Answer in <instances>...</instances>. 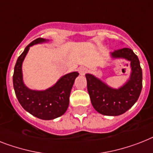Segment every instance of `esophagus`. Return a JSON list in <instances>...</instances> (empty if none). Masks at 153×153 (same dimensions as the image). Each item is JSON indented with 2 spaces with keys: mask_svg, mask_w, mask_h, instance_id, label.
I'll use <instances>...</instances> for the list:
<instances>
[{
  "mask_svg": "<svg viewBox=\"0 0 153 153\" xmlns=\"http://www.w3.org/2000/svg\"><path fill=\"white\" fill-rule=\"evenodd\" d=\"M88 69L86 68H84V67H81L79 68V73H80L81 75H85V73H87Z\"/></svg>",
  "mask_w": 153,
  "mask_h": 153,
  "instance_id": "1",
  "label": "esophagus"
}]
</instances>
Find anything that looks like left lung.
Instances as JSON below:
<instances>
[{"mask_svg":"<svg viewBox=\"0 0 153 153\" xmlns=\"http://www.w3.org/2000/svg\"><path fill=\"white\" fill-rule=\"evenodd\" d=\"M110 56L112 59H125L130 62V75L125 84L114 89L91 74H85V78L94 109L104 115L117 116L128 111L138 99L142 88V70L138 57L130 48L115 50Z\"/></svg>","mask_w":153,"mask_h":153,"instance_id":"obj_1","label":"left lung"}]
</instances>
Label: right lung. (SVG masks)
<instances>
[{
  "mask_svg": "<svg viewBox=\"0 0 153 153\" xmlns=\"http://www.w3.org/2000/svg\"><path fill=\"white\" fill-rule=\"evenodd\" d=\"M48 42V39L38 38L30 43L19 56L13 74V86L19 102L27 111L44 120H54L64 115L69 105V97L74 80L79 76L78 71L68 73L45 90H34L23 82L22 66L25 57L33 45Z\"/></svg>",
  "mask_w": 153,
  "mask_h": 153,
  "instance_id": "1",
  "label": "right lung"
}]
</instances>
